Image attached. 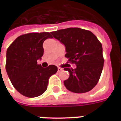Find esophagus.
Wrapping results in <instances>:
<instances>
[{"label": "esophagus", "instance_id": "obj_1", "mask_svg": "<svg viewBox=\"0 0 121 121\" xmlns=\"http://www.w3.org/2000/svg\"><path fill=\"white\" fill-rule=\"evenodd\" d=\"M63 71V69H61V67H58V72H61Z\"/></svg>", "mask_w": 121, "mask_h": 121}]
</instances>
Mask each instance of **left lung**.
Here are the masks:
<instances>
[{
	"label": "left lung",
	"instance_id": "8db88e82",
	"mask_svg": "<svg viewBox=\"0 0 121 121\" xmlns=\"http://www.w3.org/2000/svg\"><path fill=\"white\" fill-rule=\"evenodd\" d=\"M53 37L65 47V56L74 69L65 67L70 76L64 81L69 91L84 93L96 86L101 75L104 60L102 47L97 37L89 30L79 28H69L50 32Z\"/></svg>",
	"mask_w": 121,
	"mask_h": 121
}]
</instances>
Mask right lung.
<instances>
[{"label": "right lung", "mask_w": 121, "mask_h": 121, "mask_svg": "<svg viewBox=\"0 0 121 121\" xmlns=\"http://www.w3.org/2000/svg\"><path fill=\"white\" fill-rule=\"evenodd\" d=\"M48 38H52L48 32L21 35L7 49L6 70L9 80L19 93L29 98L45 93L50 77L58 71L54 65L44 68L37 64L43 55V43Z\"/></svg>", "instance_id": "obj_1"}]
</instances>
